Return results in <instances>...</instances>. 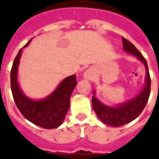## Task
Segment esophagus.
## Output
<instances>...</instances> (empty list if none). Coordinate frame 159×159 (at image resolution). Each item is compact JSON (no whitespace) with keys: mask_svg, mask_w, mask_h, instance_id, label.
<instances>
[{"mask_svg":"<svg viewBox=\"0 0 159 159\" xmlns=\"http://www.w3.org/2000/svg\"><path fill=\"white\" fill-rule=\"evenodd\" d=\"M84 76H85V78H86L87 80H90L93 78L92 72H91V71H89V70H87L86 72H85V74H84Z\"/></svg>","mask_w":159,"mask_h":159,"instance_id":"esophagus-1","label":"esophagus"}]
</instances>
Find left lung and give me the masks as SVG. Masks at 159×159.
Masks as SVG:
<instances>
[{"mask_svg": "<svg viewBox=\"0 0 159 159\" xmlns=\"http://www.w3.org/2000/svg\"><path fill=\"white\" fill-rule=\"evenodd\" d=\"M122 40H123V48L124 51L136 56L138 59L143 62L147 70V76H146V85L140 94H138L135 98H134L129 101L121 104L120 106L116 107H107L102 103H100L95 98V96L92 97V106L98 117L104 123L113 127L124 125L135 119L137 117H139V115L142 112V111L147 105L151 92V78L147 60L144 59L143 56L141 55L139 50L134 46L133 43H131L124 37H122Z\"/></svg>", "mask_w": 159, "mask_h": 159, "instance_id": "1", "label": "left lung"}]
</instances>
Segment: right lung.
<instances>
[{"instance_id":"add662e5","label":"right lung","mask_w":159,"mask_h":159,"mask_svg":"<svg viewBox=\"0 0 159 159\" xmlns=\"http://www.w3.org/2000/svg\"><path fill=\"white\" fill-rule=\"evenodd\" d=\"M30 41L25 47L29 45ZM22 49L16 56L11 70V90L19 111L26 119L44 129L59 127L65 119L70 107V98L76 85V75L63 80L52 94L42 100H30L22 93L18 84L17 71Z\"/></svg>"}]
</instances>
